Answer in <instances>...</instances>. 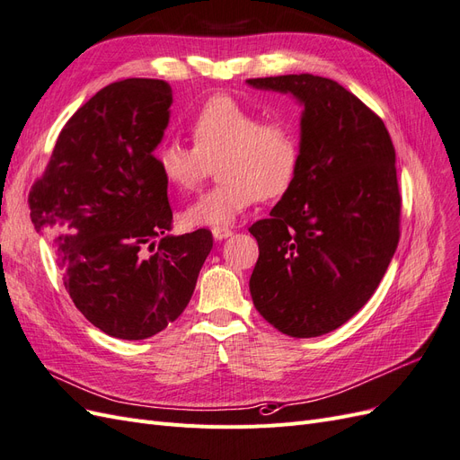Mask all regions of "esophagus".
<instances>
[{
  "label": "esophagus",
  "mask_w": 460,
  "mask_h": 460,
  "mask_svg": "<svg viewBox=\"0 0 460 460\" xmlns=\"http://www.w3.org/2000/svg\"><path fill=\"white\" fill-rule=\"evenodd\" d=\"M230 235H232V230L226 228V226H215V228H213V238H215L217 242L226 240V238H230Z\"/></svg>",
  "instance_id": "obj_1"
}]
</instances>
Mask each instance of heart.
<instances>
[{
	"mask_svg": "<svg viewBox=\"0 0 460 460\" xmlns=\"http://www.w3.org/2000/svg\"><path fill=\"white\" fill-rule=\"evenodd\" d=\"M193 146L166 142L155 153L164 182L196 190L217 163L220 182L184 213L191 226H226L259 199L280 198L294 186L301 140L294 124L264 120L232 95H213L190 124Z\"/></svg>",
	"mask_w": 460,
	"mask_h": 460,
	"instance_id": "heart-1",
	"label": "heart"
}]
</instances>
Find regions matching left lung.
<instances>
[{"label":"left lung","instance_id":"8db88e82","mask_svg":"<svg viewBox=\"0 0 460 460\" xmlns=\"http://www.w3.org/2000/svg\"><path fill=\"white\" fill-rule=\"evenodd\" d=\"M303 105L301 164L270 218L249 228L255 309L291 338L345 324L372 297L399 243L395 149L382 119L336 80L249 78Z\"/></svg>","mask_w":460,"mask_h":460}]
</instances>
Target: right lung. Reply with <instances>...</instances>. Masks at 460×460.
Masks as SVG:
<instances>
[{
  "label": "right lung",
  "mask_w": 460,
  "mask_h": 460,
  "mask_svg": "<svg viewBox=\"0 0 460 460\" xmlns=\"http://www.w3.org/2000/svg\"><path fill=\"white\" fill-rule=\"evenodd\" d=\"M171 103L164 80L105 86L68 119L29 196L76 309L119 340H146L174 323L213 249L205 228L166 235L172 211L155 149Z\"/></svg>",
  "instance_id": "1"
}]
</instances>
